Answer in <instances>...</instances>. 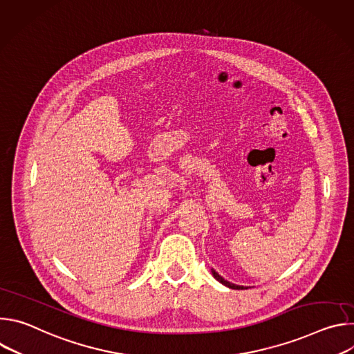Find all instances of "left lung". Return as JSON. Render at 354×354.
<instances>
[{"label": "left lung", "mask_w": 354, "mask_h": 354, "mask_svg": "<svg viewBox=\"0 0 354 354\" xmlns=\"http://www.w3.org/2000/svg\"><path fill=\"white\" fill-rule=\"evenodd\" d=\"M212 273H213V276H214V279L216 280H218L221 284H224V286H227V287H230V288H234V290H243L245 287L243 286H236V284H232V283H230V281H227V280H224L214 269H212Z\"/></svg>", "instance_id": "left-lung-1"}]
</instances>
